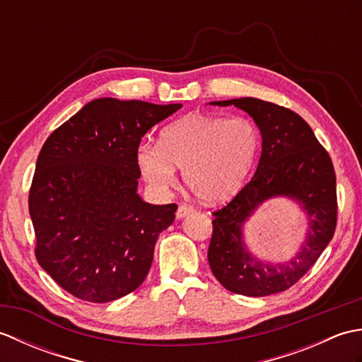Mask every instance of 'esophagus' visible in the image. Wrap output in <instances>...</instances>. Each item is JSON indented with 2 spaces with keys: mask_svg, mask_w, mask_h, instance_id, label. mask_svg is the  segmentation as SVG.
Instances as JSON below:
<instances>
[{
  "mask_svg": "<svg viewBox=\"0 0 362 362\" xmlns=\"http://www.w3.org/2000/svg\"><path fill=\"white\" fill-rule=\"evenodd\" d=\"M193 211V209H191V206H188V205H180L179 209H177V213H175V216H177V219H183L185 216H188V214Z\"/></svg>",
  "mask_w": 362,
  "mask_h": 362,
  "instance_id": "1",
  "label": "esophagus"
}]
</instances>
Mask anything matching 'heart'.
<instances>
[{
  "label": "heart",
  "instance_id": "heart-1",
  "mask_svg": "<svg viewBox=\"0 0 362 362\" xmlns=\"http://www.w3.org/2000/svg\"><path fill=\"white\" fill-rule=\"evenodd\" d=\"M258 127L249 118L188 113L160 132L158 144L141 143L135 160L146 183L157 193L175 185V168L202 202L216 204L236 194L259 152Z\"/></svg>",
  "mask_w": 362,
  "mask_h": 362
}]
</instances>
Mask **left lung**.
Returning a JSON list of instances; mask_svg holds the SVG:
<instances>
[{"mask_svg": "<svg viewBox=\"0 0 362 362\" xmlns=\"http://www.w3.org/2000/svg\"><path fill=\"white\" fill-rule=\"evenodd\" d=\"M210 104L244 110L261 134L257 173L232 202L213 213L209 247L211 272L235 294L264 297L286 291L310 271L334 235L337 202L332 158L308 122L289 109L257 98ZM275 197L294 200L305 213L309 226L299 250L279 264L255 256L243 235L245 222Z\"/></svg>", "mask_w": 362, "mask_h": 362, "instance_id": "obj_1", "label": "left lung"}]
</instances>
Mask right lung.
<instances>
[{"label": "right lung", "mask_w": 362, "mask_h": 362, "mask_svg": "<svg viewBox=\"0 0 362 362\" xmlns=\"http://www.w3.org/2000/svg\"><path fill=\"white\" fill-rule=\"evenodd\" d=\"M179 109L99 98L45 141L29 191L35 257L74 297L107 303L144 281L177 205L143 201L135 153L144 134Z\"/></svg>", "instance_id": "right-lung-1"}]
</instances>
